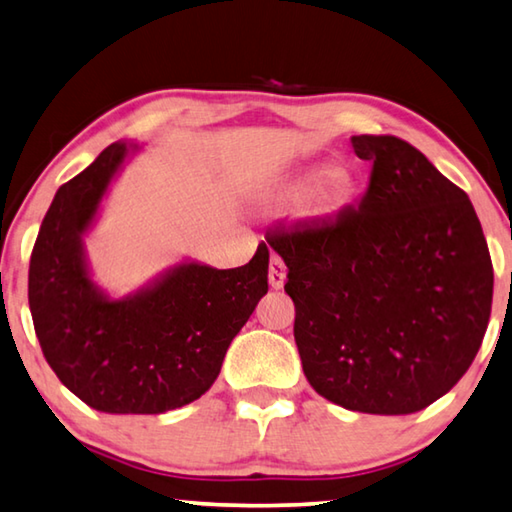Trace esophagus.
Masks as SVG:
<instances>
[{"instance_id":"34e87169","label":"esophagus","mask_w":512,"mask_h":512,"mask_svg":"<svg viewBox=\"0 0 512 512\" xmlns=\"http://www.w3.org/2000/svg\"><path fill=\"white\" fill-rule=\"evenodd\" d=\"M285 274H288V267L281 261L279 256H272L270 261V285L274 290H281L285 283Z\"/></svg>"}]
</instances>
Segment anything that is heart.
I'll return each instance as SVG.
<instances>
[{"label":"heart","instance_id":"b5f03b06","mask_svg":"<svg viewBox=\"0 0 512 512\" xmlns=\"http://www.w3.org/2000/svg\"><path fill=\"white\" fill-rule=\"evenodd\" d=\"M310 197V206L315 213H330L342 206L351 195V182L339 173L335 166L321 164L306 170L297 177V182L290 186V197Z\"/></svg>","mask_w":512,"mask_h":512}]
</instances>
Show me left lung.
<instances>
[{"label":"left lung","instance_id":"obj_1","mask_svg":"<svg viewBox=\"0 0 512 512\" xmlns=\"http://www.w3.org/2000/svg\"><path fill=\"white\" fill-rule=\"evenodd\" d=\"M369 188L335 218L281 231L294 342L319 396L416 414L445 396L486 335L492 261L470 197L398 137H351Z\"/></svg>","mask_w":512,"mask_h":512}]
</instances>
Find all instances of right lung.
Listing matches in <instances>:
<instances>
[{
  "label": "right lung",
  "instance_id": "1",
  "mask_svg": "<svg viewBox=\"0 0 512 512\" xmlns=\"http://www.w3.org/2000/svg\"><path fill=\"white\" fill-rule=\"evenodd\" d=\"M137 143L107 146L58 188L29 265V308L42 353L65 387L105 414H164L211 389L227 348L267 294L270 251L215 270L182 261L128 297L94 281L85 236Z\"/></svg>",
  "mask_w": 512,
  "mask_h": 512
}]
</instances>
